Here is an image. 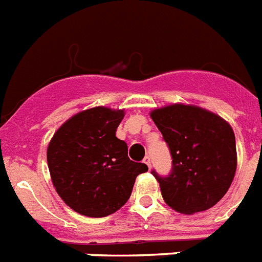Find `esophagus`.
<instances>
[{"label": "esophagus", "mask_w": 262, "mask_h": 262, "mask_svg": "<svg viewBox=\"0 0 262 262\" xmlns=\"http://www.w3.org/2000/svg\"><path fill=\"white\" fill-rule=\"evenodd\" d=\"M143 163H146L147 167L151 168V159H150V158H148V157L144 158V159H143Z\"/></svg>", "instance_id": "obj_1"}]
</instances>
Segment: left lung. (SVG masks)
I'll return each instance as SVG.
<instances>
[{
	"instance_id": "8db88e82",
	"label": "left lung",
	"mask_w": 262,
	"mask_h": 262,
	"mask_svg": "<svg viewBox=\"0 0 262 262\" xmlns=\"http://www.w3.org/2000/svg\"><path fill=\"white\" fill-rule=\"evenodd\" d=\"M170 148L172 170L161 186L168 206L182 214L213 207L226 194L237 168L235 136L225 119L191 104H170L150 112Z\"/></svg>"
}]
</instances>
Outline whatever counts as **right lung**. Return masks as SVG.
<instances>
[{"instance_id": "obj_1", "label": "right lung", "mask_w": 262, "mask_h": 262, "mask_svg": "<svg viewBox=\"0 0 262 262\" xmlns=\"http://www.w3.org/2000/svg\"><path fill=\"white\" fill-rule=\"evenodd\" d=\"M124 110L94 107L69 118L47 150L56 191L76 213L105 217L128 201L136 177L148 170L129 161L128 147L116 138Z\"/></svg>"}]
</instances>
